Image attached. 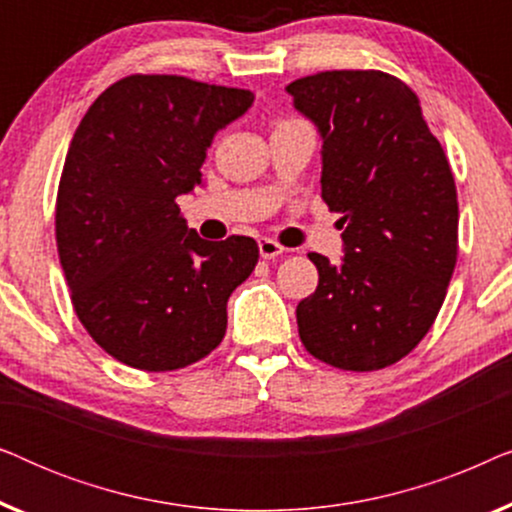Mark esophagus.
<instances>
[{"mask_svg": "<svg viewBox=\"0 0 512 512\" xmlns=\"http://www.w3.org/2000/svg\"><path fill=\"white\" fill-rule=\"evenodd\" d=\"M258 251H261L263 258H277L279 254H284V247L275 240H270V237H263V240H258Z\"/></svg>", "mask_w": 512, "mask_h": 512, "instance_id": "1", "label": "esophagus"}]
</instances>
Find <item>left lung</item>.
Returning <instances> with one entry per match:
<instances>
[{
	"mask_svg": "<svg viewBox=\"0 0 512 512\" xmlns=\"http://www.w3.org/2000/svg\"><path fill=\"white\" fill-rule=\"evenodd\" d=\"M321 137V198L340 212V263L310 254L317 291L296 307L307 352L342 370H380L429 333L457 263L459 205L443 146L417 95L377 69L286 86Z\"/></svg>",
	"mask_w": 512,
	"mask_h": 512,
	"instance_id": "obj_1",
	"label": "left lung"
}]
</instances>
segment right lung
Instances as JSON below:
<instances>
[{
    "mask_svg": "<svg viewBox=\"0 0 512 512\" xmlns=\"http://www.w3.org/2000/svg\"><path fill=\"white\" fill-rule=\"evenodd\" d=\"M251 104V90L135 74L104 90L74 132L58 254L76 317L125 366H191L226 335L228 298L254 272L258 244L202 240L177 198L202 184L214 135Z\"/></svg>",
    "mask_w": 512,
    "mask_h": 512,
    "instance_id": "1",
    "label": "right lung"
}]
</instances>
